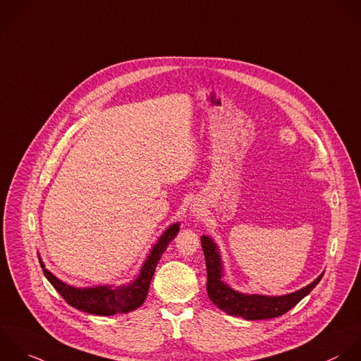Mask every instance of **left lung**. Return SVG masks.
<instances>
[{
	"label": "left lung",
	"mask_w": 361,
	"mask_h": 361,
	"mask_svg": "<svg viewBox=\"0 0 361 361\" xmlns=\"http://www.w3.org/2000/svg\"><path fill=\"white\" fill-rule=\"evenodd\" d=\"M201 245L207 263V293L209 300L221 311L247 321L270 319L284 315L307 297L322 279V276H319L312 284L281 297L240 294L222 281V264L215 243L209 238L202 236Z\"/></svg>",
	"instance_id": "obj_1"
}]
</instances>
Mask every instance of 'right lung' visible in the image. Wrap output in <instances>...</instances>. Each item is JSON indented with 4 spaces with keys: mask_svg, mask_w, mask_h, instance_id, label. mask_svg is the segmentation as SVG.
Listing matches in <instances>:
<instances>
[{
    "mask_svg": "<svg viewBox=\"0 0 361 361\" xmlns=\"http://www.w3.org/2000/svg\"><path fill=\"white\" fill-rule=\"evenodd\" d=\"M180 225H171L164 235L159 239V243L153 247L150 256L145 262L139 277L129 286H123L119 288L112 287H94V288H74L71 286L64 284L59 279H56L50 271H47L40 262L44 277L54 287V290L64 298V301L74 307L78 311L99 315V317H111L115 314L129 312L139 308L149 291V286L152 277L154 274L156 266L167 249L169 243L178 233Z\"/></svg>",
    "mask_w": 361,
    "mask_h": 361,
    "instance_id": "1",
    "label": "right lung"
}]
</instances>
